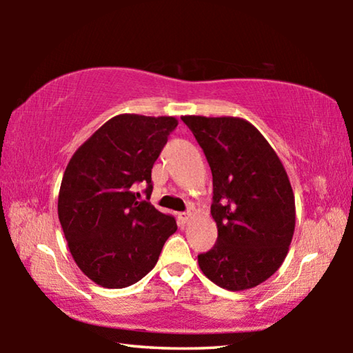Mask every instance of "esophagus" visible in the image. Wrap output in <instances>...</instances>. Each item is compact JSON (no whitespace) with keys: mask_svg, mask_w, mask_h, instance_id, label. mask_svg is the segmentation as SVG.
<instances>
[{"mask_svg":"<svg viewBox=\"0 0 353 353\" xmlns=\"http://www.w3.org/2000/svg\"><path fill=\"white\" fill-rule=\"evenodd\" d=\"M190 221V213L188 212H182V213H177V223L179 225H185Z\"/></svg>","mask_w":353,"mask_h":353,"instance_id":"34e87169","label":"esophagus"}]
</instances>
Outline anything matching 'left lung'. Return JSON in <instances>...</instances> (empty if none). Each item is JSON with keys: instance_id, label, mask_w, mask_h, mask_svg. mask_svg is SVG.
I'll return each instance as SVG.
<instances>
[{"instance_id": "1", "label": "left lung", "mask_w": 353, "mask_h": 353, "mask_svg": "<svg viewBox=\"0 0 353 353\" xmlns=\"http://www.w3.org/2000/svg\"><path fill=\"white\" fill-rule=\"evenodd\" d=\"M182 121L213 176L218 240L198 255L201 271L221 288H254L282 266L294 234V193L282 160L243 118L185 115Z\"/></svg>"}]
</instances>
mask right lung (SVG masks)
<instances>
[{
	"label": "right lung",
	"instance_id": "1",
	"mask_svg": "<svg viewBox=\"0 0 353 353\" xmlns=\"http://www.w3.org/2000/svg\"><path fill=\"white\" fill-rule=\"evenodd\" d=\"M174 117L123 113L104 123L73 154L63 172L57 213L70 252L85 276L104 288H126L152 270L176 219L151 202L137 201Z\"/></svg>",
	"mask_w": 353,
	"mask_h": 353
}]
</instances>
